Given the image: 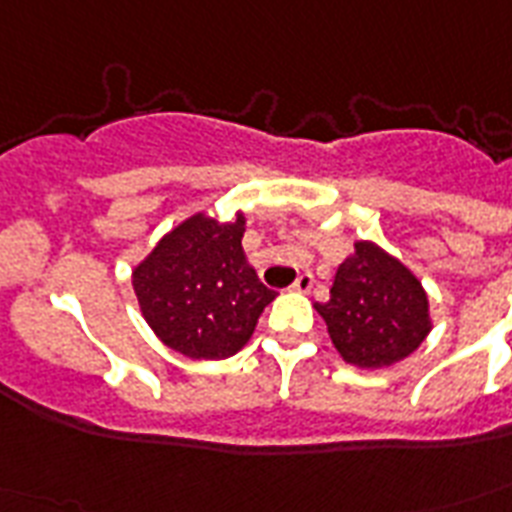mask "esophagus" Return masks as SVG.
I'll use <instances>...</instances> for the list:
<instances>
[{"label": "esophagus", "instance_id": "obj_1", "mask_svg": "<svg viewBox=\"0 0 512 512\" xmlns=\"http://www.w3.org/2000/svg\"><path fill=\"white\" fill-rule=\"evenodd\" d=\"M292 289H295V292H311V289H313V273L311 271L300 273V276L295 279V284H292Z\"/></svg>", "mask_w": 512, "mask_h": 512}]
</instances>
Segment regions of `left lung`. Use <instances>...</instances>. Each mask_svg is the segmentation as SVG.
<instances>
[{"label": "left lung", "mask_w": 512, "mask_h": 512, "mask_svg": "<svg viewBox=\"0 0 512 512\" xmlns=\"http://www.w3.org/2000/svg\"><path fill=\"white\" fill-rule=\"evenodd\" d=\"M348 364L380 369L406 358L430 332L422 284L377 244L358 241L337 268L329 303H316Z\"/></svg>", "instance_id": "8db88e82"}]
</instances>
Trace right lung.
Returning a JSON list of instances; mask_svg holds the SVG:
<instances>
[{
    "mask_svg": "<svg viewBox=\"0 0 512 512\" xmlns=\"http://www.w3.org/2000/svg\"><path fill=\"white\" fill-rule=\"evenodd\" d=\"M241 236V215H193L135 268L140 311L164 345L188 358H228L247 345L276 292L257 279Z\"/></svg>",
    "mask_w": 512,
    "mask_h": 512,
    "instance_id": "right-lung-1",
    "label": "right lung"
}]
</instances>
